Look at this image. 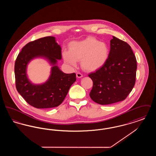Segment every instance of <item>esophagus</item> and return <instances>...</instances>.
Instances as JSON below:
<instances>
[{
	"mask_svg": "<svg viewBox=\"0 0 156 156\" xmlns=\"http://www.w3.org/2000/svg\"><path fill=\"white\" fill-rule=\"evenodd\" d=\"M76 75V77H77V78H81V77L83 76L82 74L81 73H77Z\"/></svg>",
	"mask_w": 156,
	"mask_h": 156,
	"instance_id": "esophagus-1",
	"label": "esophagus"
}]
</instances>
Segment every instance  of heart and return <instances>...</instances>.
<instances>
[{
    "label": "heart",
    "instance_id": "heart-1",
    "mask_svg": "<svg viewBox=\"0 0 156 156\" xmlns=\"http://www.w3.org/2000/svg\"><path fill=\"white\" fill-rule=\"evenodd\" d=\"M68 47L69 50L64 49L62 51L64 61L69 66L74 67L77 61H81L82 68L88 71L101 68L108 58L109 49L107 45L93 37L70 42Z\"/></svg>",
    "mask_w": 156,
    "mask_h": 156
}]
</instances>
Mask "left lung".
Wrapping results in <instances>:
<instances>
[{
    "instance_id": "1",
    "label": "left lung",
    "mask_w": 156,
    "mask_h": 156,
    "mask_svg": "<svg viewBox=\"0 0 156 156\" xmlns=\"http://www.w3.org/2000/svg\"><path fill=\"white\" fill-rule=\"evenodd\" d=\"M104 66L88 75L93 81L89 93L97 104L109 105L126 99L136 82L137 61L131 47L115 36Z\"/></svg>"
}]
</instances>
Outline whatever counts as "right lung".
I'll list each match as a JSON object with an SVG mask.
<instances>
[{
  "mask_svg": "<svg viewBox=\"0 0 156 156\" xmlns=\"http://www.w3.org/2000/svg\"><path fill=\"white\" fill-rule=\"evenodd\" d=\"M38 56L48 59L54 66L47 82L41 85H34L27 77L26 67L30 60ZM61 48L52 36L30 41L18 54L15 64L16 87L31 106L39 109L51 108L59 106L64 100L76 81V74H65L55 65L57 59H61Z\"/></svg>",
  "mask_w": 156,
  "mask_h": 156,
  "instance_id": "1",
  "label": "right lung"
}]
</instances>
